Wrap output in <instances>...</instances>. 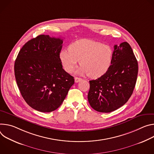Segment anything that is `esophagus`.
<instances>
[{
	"label": "esophagus",
	"mask_w": 154,
	"mask_h": 154,
	"mask_svg": "<svg viewBox=\"0 0 154 154\" xmlns=\"http://www.w3.org/2000/svg\"><path fill=\"white\" fill-rule=\"evenodd\" d=\"M81 80H82V79L81 78H78V77L75 78V82H78L81 81Z\"/></svg>",
	"instance_id": "obj_1"
}]
</instances>
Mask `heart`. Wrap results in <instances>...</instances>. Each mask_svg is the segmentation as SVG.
I'll return each instance as SVG.
<instances>
[{"label":"heart","mask_w":154,"mask_h":154,"mask_svg":"<svg viewBox=\"0 0 154 154\" xmlns=\"http://www.w3.org/2000/svg\"><path fill=\"white\" fill-rule=\"evenodd\" d=\"M60 59L63 69L71 73L80 60L78 72L91 78L104 75L112 62L113 51L111 46L91 40H80L73 43L68 50H62Z\"/></svg>","instance_id":"obj_1"}]
</instances>
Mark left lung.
I'll use <instances>...</instances> for the list:
<instances>
[{
  "label": "left lung",
  "instance_id": "obj_1",
  "mask_svg": "<svg viewBox=\"0 0 154 154\" xmlns=\"http://www.w3.org/2000/svg\"><path fill=\"white\" fill-rule=\"evenodd\" d=\"M108 71L95 80L89 81L88 101L100 112H110L125 104L133 94L137 79L138 61L130 45L123 42L114 45Z\"/></svg>",
  "mask_w": 154,
  "mask_h": 154
}]
</instances>
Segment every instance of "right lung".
I'll use <instances>...</instances> for the list:
<instances>
[{"instance_id": "1", "label": "right lung", "mask_w": 154, "mask_h": 154, "mask_svg": "<svg viewBox=\"0 0 154 154\" xmlns=\"http://www.w3.org/2000/svg\"><path fill=\"white\" fill-rule=\"evenodd\" d=\"M62 43L60 38L38 35L23 46L15 60L14 75L21 95L37 111L57 109L75 82L62 68Z\"/></svg>"}]
</instances>
